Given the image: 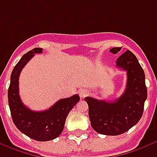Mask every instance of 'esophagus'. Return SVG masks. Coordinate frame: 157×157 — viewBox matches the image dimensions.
Returning <instances> with one entry per match:
<instances>
[{"mask_svg":"<svg viewBox=\"0 0 157 157\" xmlns=\"http://www.w3.org/2000/svg\"><path fill=\"white\" fill-rule=\"evenodd\" d=\"M79 95H80V96L82 98H84V97H86L88 95V91L86 90L82 89V90H80V91H79Z\"/></svg>","mask_w":157,"mask_h":157,"instance_id":"esophagus-1","label":"esophagus"}]
</instances>
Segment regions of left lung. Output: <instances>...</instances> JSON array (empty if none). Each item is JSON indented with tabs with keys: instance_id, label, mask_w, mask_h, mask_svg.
I'll list each match as a JSON object with an SVG mask.
<instances>
[{
	"instance_id": "8db88e82",
	"label": "left lung",
	"mask_w": 157,
	"mask_h": 157,
	"mask_svg": "<svg viewBox=\"0 0 157 157\" xmlns=\"http://www.w3.org/2000/svg\"><path fill=\"white\" fill-rule=\"evenodd\" d=\"M121 47H113L110 52L117 54ZM117 67L126 71V90L113 101L86 97L89 107V118L92 128L100 134L117 136L127 132L142 117L147 97L145 73L137 58L126 51L117 59Z\"/></svg>"
}]
</instances>
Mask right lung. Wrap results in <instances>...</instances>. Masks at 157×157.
Listing matches in <instances>:
<instances>
[{"label": "right lung", "instance_id": "right-lung-1", "mask_svg": "<svg viewBox=\"0 0 157 157\" xmlns=\"http://www.w3.org/2000/svg\"><path fill=\"white\" fill-rule=\"evenodd\" d=\"M42 48H34L25 53L15 66L8 89V103L12 120L20 132L33 140L47 141L58 137L64 129L67 115L80 101L79 95L59 100L43 111H31L21 101L19 95V76L21 70L36 53Z\"/></svg>", "mask_w": 157, "mask_h": 157}]
</instances>
